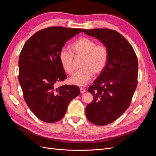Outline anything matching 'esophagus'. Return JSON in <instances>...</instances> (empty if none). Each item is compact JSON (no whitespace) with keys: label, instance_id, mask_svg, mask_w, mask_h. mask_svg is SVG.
Instances as JSON below:
<instances>
[{"label":"esophagus","instance_id":"esophagus-1","mask_svg":"<svg viewBox=\"0 0 156 156\" xmlns=\"http://www.w3.org/2000/svg\"><path fill=\"white\" fill-rule=\"evenodd\" d=\"M80 93L81 94H83V93H85L86 92V90L85 88H80Z\"/></svg>","mask_w":156,"mask_h":156}]
</instances>
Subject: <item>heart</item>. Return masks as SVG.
Instances as JSON below:
<instances>
[{"label": "heart", "mask_w": 156, "mask_h": 156, "mask_svg": "<svg viewBox=\"0 0 156 156\" xmlns=\"http://www.w3.org/2000/svg\"><path fill=\"white\" fill-rule=\"evenodd\" d=\"M74 55L83 57L81 64L82 69L76 71L69 78L71 84L85 86L92 78L94 73H101L105 68L108 59V48L102 44H96L92 38L82 37L71 45ZM59 59L65 72L71 74L73 72L74 57L72 52L66 48H62Z\"/></svg>", "instance_id": "1"}]
</instances>
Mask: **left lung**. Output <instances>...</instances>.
Instances as JSON below:
<instances>
[{
    "label": "left lung",
    "mask_w": 156,
    "mask_h": 156,
    "mask_svg": "<svg viewBox=\"0 0 156 156\" xmlns=\"http://www.w3.org/2000/svg\"><path fill=\"white\" fill-rule=\"evenodd\" d=\"M83 30L108 48L107 64L88 90L94 101L85 109L91 122L106 125L117 119L130 105L137 86V57L132 45L118 31L105 28Z\"/></svg>",
    "instance_id": "8db88e82"
}]
</instances>
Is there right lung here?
Segmentation results:
<instances>
[{"instance_id": "obj_1", "label": "right lung", "mask_w": 156, "mask_h": 156, "mask_svg": "<svg viewBox=\"0 0 156 156\" xmlns=\"http://www.w3.org/2000/svg\"><path fill=\"white\" fill-rule=\"evenodd\" d=\"M81 29L49 27L35 33L24 45L19 57L18 80L24 99L40 120L53 123L66 112L71 101L80 95L78 87L55 85L66 78L59 54L68 40Z\"/></svg>"}]
</instances>
